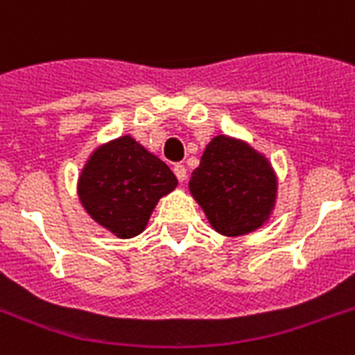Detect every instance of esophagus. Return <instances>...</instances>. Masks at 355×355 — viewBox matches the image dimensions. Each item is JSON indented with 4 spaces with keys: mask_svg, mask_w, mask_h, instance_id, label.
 <instances>
[{
    "mask_svg": "<svg viewBox=\"0 0 355 355\" xmlns=\"http://www.w3.org/2000/svg\"><path fill=\"white\" fill-rule=\"evenodd\" d=\"M173 171H175V175H177V178L180 182H184V180L188 178V169H186L182 164H177V166L173 167Z\"/></svg>",
    "mask_w": 355,
    "mask_h": 355,
    "instance_id": "obj_1",
    "label": "esophagus"
}]
</instances>
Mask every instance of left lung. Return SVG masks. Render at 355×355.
I'll use <instances>...</instances> for the list:
<instances>
[{"label":"left lung","mask_w":355,"mask_h":355,"mask_svg":"<svg viewBox=\"0 0 355 355\" xmlns=\"http://www.w3.org/2000/svg\"><path fill=\"white\" fill-rule=\"evenodd\" d=\"M189 191L217 232L243 236L269 219L276 200V177L267 158L250 145L216 136L191 173Z\"/></svg>","instance_id":"left-lung-1"}]
</instances>
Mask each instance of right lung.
Masks as SVG:
<instances>
[{
    "label": "right lung",
    "mask_w": 355,
    "mask_h": 355,
    "mask_svg": "<svg viewBox=\"0 0 355 355\" xmlns=\"http://www.w3.org/2000/svg\"><path fill=\"white\" fill-rule=\"evenodd\" d=\"M177 184L158 156L130 136H121L94 150L77 189L92 219L127 239L144 232L156 202Z\"/></svg>",
    "instance_id": "right-lung-1"
}]
</instances>
